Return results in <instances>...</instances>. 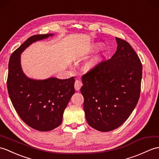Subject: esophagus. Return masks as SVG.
I'll return each mask as SVG.
<instances>
[{
	"instance_id": "1",
	"label": "esophagus",
	"mask_w": 159,
	"mask_h": 159,
	"mask_svg": "<svg viewBox=\"0 0 159 159\" xmlns=\"http://www.w3.org/2000/svg\"><path fill=\"white\" fill-rule=\"evenodd\" d=\"M82 85H83V83H82V82H81V81H80V80L76 79V80H75V89H76V91H79L80 87H82Z\"/></svg>"
}]
</instances>
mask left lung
Segmentation results:
<instances>
[{
    "label": "left lung",
    "instance_id": "1",
    "mask_svg": "<svg viewBox=\"0 0 159 159\" xmlns=\"http://www.w3.org/2000/svg\"><path fill=\"white\" fill-rule=\"evenodd\" d=\"M117 49L82 76L80 92L89 126L107 132L119 127L137 105L142 65L129 43L116 37Z\"/></svg>",
    "mask_w": 159,
    "mask_h": 159
}]
</instances>
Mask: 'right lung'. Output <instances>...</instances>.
<instances>
[{
    "mask_svg": "<svg viewBox=\"0 0 159 159\" xmlns=\"http://www.w3.org/2000/svg\"><path fill=\"white\" fill-rule=\"evenodd\" d=\"M52 35L30 36L11 54L9 62L7 84L11 101L21 119L40 131H51L60 126L64 110L75 91L74 76L36 80L28 78L22 71L20 54L32 43Z\"/></svg>",
    "mask_w": 159,
    "mask_h": 159,
    "instance_id": "1",
    "label": "right lung"
}]
</instances>
